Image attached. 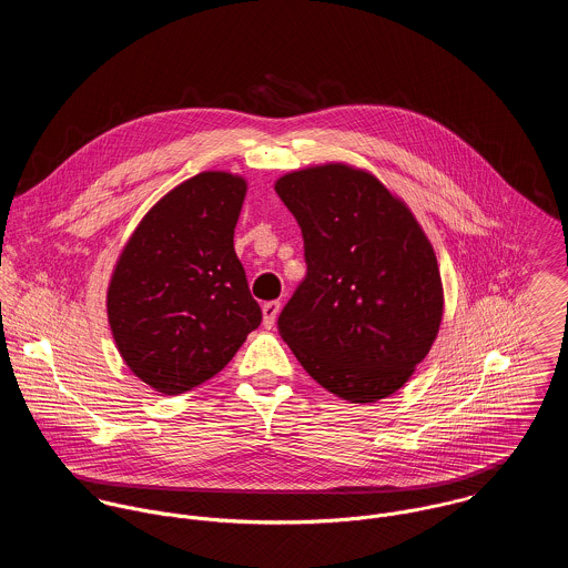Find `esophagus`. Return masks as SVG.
<instances>
[{
    "mask_svg": "<svg viewBox=\"0 0 568 568\" xmlns=\"http://www.w3.org/2000/svg\"><path fill=\"white\" fill-rule=\"evenodd\" d=\"M280 308H282V304H280L277 300H275V302H266V304L262 306V322H264L266 327H273L277 315H280Z\"/></svg>",
    "mask_w": 568,
    "mask_h": 568,
    "instance_id": "34e87169",
    "label": "esophagus"
}]
</instances>
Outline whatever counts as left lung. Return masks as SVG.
I'll return each instance as SVG.
<instances>
[{
  "label": "left lung",
  "mask_w": 568,
  "mask_h": 568,
  "mask_svg": "<svg viewBox=\"0 0 568 568\" xmlns=\"http://www.w3.org/2000/svg\"><path fill=\"white\" fill-rule=\"evenodd\" d=\"M275 192L302 227L308 264L277 317L282 338L329 394L354 405L389 398L442 324L433 244L403 199L349 163L286 172Z\"/></svg>",
  "instance_id": "1"
}]
</instances>
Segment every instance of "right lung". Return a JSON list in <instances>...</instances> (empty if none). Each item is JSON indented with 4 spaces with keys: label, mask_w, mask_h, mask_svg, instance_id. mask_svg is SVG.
<instances>
[{
    "label": "right lung",
    "mask_w": 568,
    "mask_h": 568,
    "mask_svg": "<svg viewBox=\"0 0 568 568\" xmlns=\"http://www.w3.org/2000/svg\"><path fill=\"white\" fill-rule=\"evenodd\" d=\"M246 179L205 170L172 187L124 244L106 317L126 367L163 396L214 378L262 322L234 251Z\"/></svg>",
    "instance_id": "1"
}]
</instances>
